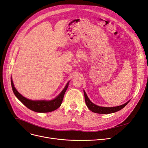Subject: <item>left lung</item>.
I'll list each match as a JSON object with an SVG mask.
<instances>
[{
	"mask_svg": "<svg viewBox=\"0 0 148 148\" xmlns=\"http://www.w3.org/2000/svg\"><path fill=\"white\" fill-rule=\"evenodd\" d=\"M84 99H85V102H86V106L88 107L89 109L92 111V112H94L96 113H99V114H109L112 113H114L118 112L120 110H121L122 108H123L124 107H125L129 102L130 101H128V102H127L125 104H122L119 106L117 107H100L98 106H97L94 104V103H92L89 98L88 97L86 92L84 91Z\"/></svg>",
	"mask_w": 148,
	"mask_h": 148,
	"instance_id": "8db88e82",
	"label": "left lung"
}]
</instances>
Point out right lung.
Here are the masks:
<instances>
[{
    "label": "right lung",
    "instance_id": "right-lung-1",
    "mask_svg": "<svg viewBox=\"0 0 148 148\" xmlns=\"http://www.w3.org/2000/svg\"><path fill=\"white\" fill-rule=\"evenodd\" d=\"M11 82L14 94L20 101L26 107L29 108L30 110L40 113L50 112L58 108L62 103L64 96L68 87L69 84L68 82L66 84V86L65 87L64 90L61 92L60 94L55 99L51 101H32L26 98L20 94V93L16 90V89L15 88L12 79L11 80Z\"/></svg>",
    "mask_w": 148,
    "mask_h": 148
}]
</instances>
